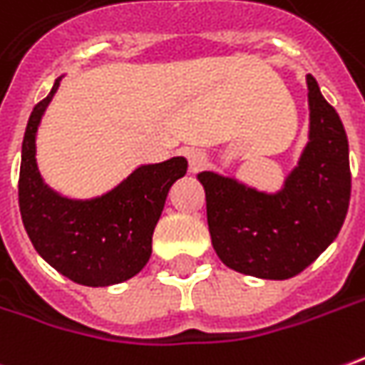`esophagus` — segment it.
<instances>
[{
  "instance_id": "1",
  "label": "esophagus",
  "mask_w": 365,
  "mask_h": 365,
  "mask_svg": "<svg viewBox=\"0 0 365 365\" xmlns=\"http://www.w3.org/2000/svg\"><path fill=\"white\" fill-rule=\"evenodd\" d=\"M187 162H190L191 174H197L201 168L207 164V158H205V154L200 152V150H190V152H187Z\"/></svg>"
}]
</instances>
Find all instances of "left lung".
<instances>
[{
    "instance_id": "obj_1",
    "label": "left lung",
    "mask_w": 365,
    "mask_h": 365,
    "mask_svg": "<svg viewBox=\"0 0 365 365\" xmlns=\"http://www.w3.org/2000/svg\"><path fill=\"white\" fill-rule=\"evenodd\" d=\"M310 132L298 165L277 193L201 172L211 243L229 269L259 279L297 277L342 229L351 191L346 130L307 75Z\"/></svg>"
}]
</instances>
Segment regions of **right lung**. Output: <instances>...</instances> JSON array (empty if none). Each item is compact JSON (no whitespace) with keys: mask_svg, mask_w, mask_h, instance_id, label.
Returning a JSON list of instances; mask_svg holds the SVG:
<instances>
[{"mask_svg":"<svg viewBox=\"0 0 365 365\" xmlns=\"http://www.w3.org/2000/svg\"><path fill=\"white\" fill-rule=\"evenodd\" d=\"M35 104L21 146L19 211L35 251L67 279L110 287L132 279L152 255V235L168 191L187 172L185 158L140 165L114 190L94 200H68L45 185L35 160L41 116L57 93Z\"/></svg>","mask_w":365,"mask_h":365,"instance_id":"1","label":"right lung"}]
</instances>
